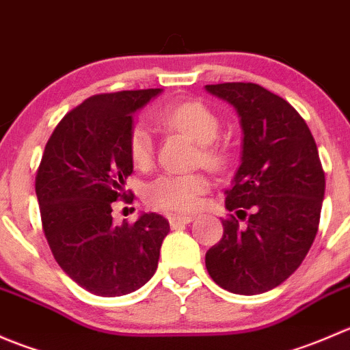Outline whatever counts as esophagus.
<instances>
[{"mask_svg": "<svg viewBox=\"0 0 350 350\" xmlns=\"http://www.w3.org/2000/svg\"><path fill=\"white\" fill-rule=\"evenodd\" d=\"M191 220L193 218L189 217V215H181V213L169 217V224H171L172 228H178L179 225H188Z\"/></svg>", "mask_w": 350, "mask_h": 350, "instance_id": "1", "label": "esophagus"}]
</instances>
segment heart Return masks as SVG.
<instances>
[{
  "instance_id": "obj_1",
  "label": "heart",
  "mask_w": 350,
  "mask_h": 350,
  "mask_svg": "<svg viewBox=\"0 0 350 350\" xmlns=\"http://www.w3.org/2000/svg\"><path fill=\"white\" fill-rule=\"evenodd\" d=\"M154 120L167 129L186 133L198 142L196 162L210 169L225 167L228 152L218 142L220 116L201 101H183L169 105L154 113ZM129 154L133 165L139 169L150 167L154 161V139L144 123H137L129 133ZM208 179L200 172L195 174L159 176L147 186L146 198L150 204L162 210L193 211L200 204L201 196L208 189Z\"/></svg>"
}]
</instances>
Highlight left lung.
Masks as SVG:
<instances>
[{"instance_id": "left-lung-1", "label": "left lung", "mask_w": 350, "mask_h": 350, "mask_svg": "<svg viewBox=\"0 0 350 350\" xmlns=\"http://www.w3.org/2000/svg\"><path fill=\"white\" fill-rule=\"evenodd\" d=\"M237 109L242 159L221 220L224 237L204 257L208 274L235 295H259L299 267L319 232L325 172L315 139L288 101L254 83L208 84Z\"/></svg>"}]
</instances>
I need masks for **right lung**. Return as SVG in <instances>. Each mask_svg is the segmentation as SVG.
<instances>
[{
  "label": "right lung",
  "mask_w": 350,
  "mask_h": 350,
  "mask_svg": "<svg viewBox=\"0 0 350 350\" xmlns=\"http://www.w3.org/2000/svg\"><path fill=\"white\" fill-rule=\"evenodd\" d=\"M161 91L88 98L55 126L35 176L42 228L54 259L93 295H129L157 269L169 221L142 213L135 224L115 225L111 211L116 200H133L125 191L133 172L129 154L133 113Z\"/></svg>",
  "instance_id": "right-lung-1"
}]
</instances>
